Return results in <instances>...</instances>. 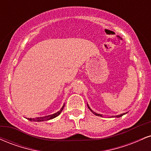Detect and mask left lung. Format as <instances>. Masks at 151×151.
Instances as JSON below:
<instances>
[{
  "label": "left lung",
  "instance_id": "obj_1",
  "mask_svg": "<svg viewBox=\"0 0 151 151\" xmlns=\"http://www.w3.org/2000/svg\"><path fill=\"white\" fill-rule=\"evenodd\" d=\"M87 106H88V108L89 109V110L91 111V112H92V113L94 114V115H96V116H101V117H103V115H102V114H97V113H96V112H94L93 111H92V109H91V108H90L89 107V106L88 105V104H87ZM126 113H124V114H120V115H117V116H110L111 118V117H116V118H119V117H121V116H124V114H126Z\"/></svg>",
  "mask_w": 151,
  "mask_h": 151
}]
</instances>
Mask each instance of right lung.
<instances>
[{
  "instance_id": "1",
  "label": "right lung",
  "mask_w": 151,
  "mask_h": 151,
  "mask_svg": "<svg viewBox=\"0 0 151 151\" xmlns=\"http://www.w3.org/2000/svg\"><path fill=\"white\" fill-rule=\"evenodd\" d=\"M64 107H65V104L62 106V107L61 108L59 111L57 112V113H55L53 114H51V115H48V116H42V117H37L35 118V119H28V120H30V121H37V122H40V121H48L50 120V119H52L58 116L61 112L63 110Z\"/></svg>"
}]
</instances>
